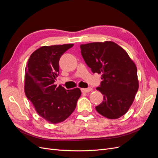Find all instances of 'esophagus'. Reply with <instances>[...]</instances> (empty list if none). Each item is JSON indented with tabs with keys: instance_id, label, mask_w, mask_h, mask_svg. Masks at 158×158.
I'll return each instance as SVG.
<instances>
[{
	"instance_id": "esophagus-1",
	"label": "esophagus",
	"mask_w": 158,
	"mask_h": 158,
	"mask_svg": "<svg viewBox=\"0 0 158 158\" xmlns=\"http://www.w3.org/2000/svg\"><path fill=\"white\" fill-rule=\"evenodd\" d=\"M92 90V88H82L81 89V91H82V92L83 93H88L89 92H91V91Z\"/></svg>"
}]
</instances>
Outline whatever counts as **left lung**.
<instances>
[{"label":"left lung","instance_id":"obj_1","mask_svg":"<svg viewBox=\"0 0 158 158\" xmlns=\"http://www.w3.org/2000/svg\"><path fill=\"white\" fill-rule=\"evenodd\" d=\"M81 54L93 73L102 74L97 89L103 101L95 107L105 117L118 118L130 108L138 89L137 69L122 47L112 41L80 45Z\"/></svg>","mask_w":158,"mask_h":158}]
</instances>
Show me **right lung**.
<instances>
[{"mask_svg": "<svg viewBox=\"0 0 158 158\" xmlns=\"http://www.w3.org/2000/svg\"><path fill=\"white\" fill-rule=\"evenodd\" d=\"M73 44L43 46L31 55L25 70V94L38 114L52 124L72 114L81 95L79 88L56 87L59 60Z\"/></svg>", "mask_w": 158, "mask_h": 158, "instance_id": "add662e5", "label": "right lung"}]
</instances>
